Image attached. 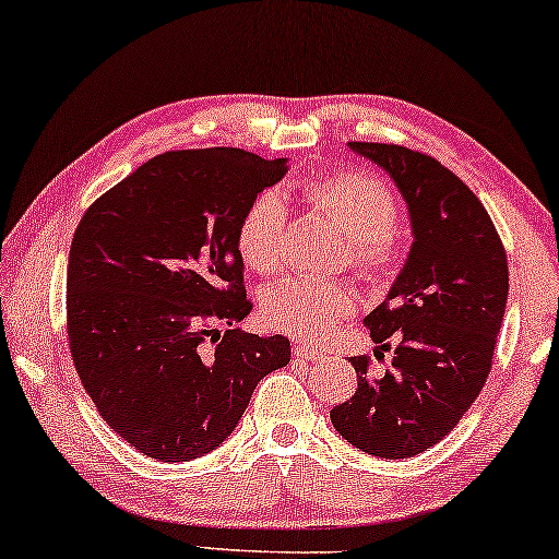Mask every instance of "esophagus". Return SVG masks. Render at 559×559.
Returning <instances> with one entry per match:
<instances>
[{"label":"esophagus","instance_id":"1","mask_svg":"<svg viewBox=\"0 0 559 559\" xmlns=\"http://www.w3.org/2000/svg\"><path fill=\"white\" fill-rule=\"evenodd\" d=\"M292 352H295V357L305 359V362H314V359H322L324 357L322 352H317L314 347H309V345H302V342H297V345L292 347Z\"/></svg>","mask_w":559,"mask_h":559}]
</instances>
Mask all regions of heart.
<instances>
[{
	"label": "heart",
	"mask_w": 559,
	"mask_h": 559,
	"mask_svg": "<svg viewBox=\"0 0 559 559\" xmlns=\"http://www.w3.org/2000/svg\"><path fill=\"white\" fill-rule=\"evenodd\" d=\"M307 200L337 222L349 237V260L365 272H377L390 262V235L397 222V204L380 179L340 171L309 179ZM287 200L280 190L254 197L237 229V247L247 267L272 274L285 264ZM357 297L345 282L314 277H287L272 285L262 299V317L270 328L305 342H320L334 324L355 312Z\"/></svg>",
	"instance_id": "1"
}]
</instances>
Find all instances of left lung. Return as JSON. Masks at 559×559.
Wrapping results in <instances>:
<instances>
[{"label": "left lung", "instance_id": "1", "mask_svg": "<svg viewBox=\"0 0 559 559\" xmlns=\"http://www.w3.org/2000/svg\"><path fill=\"white\" fill-rule=\"evenodd\" d=\"M347 147L397 187L412 245L384 302L365 317L374 345L400 340L392 369L372 377L365 357H352L357 390L330 419L352 448L405 460L452 432L483 392L508 307V254L483 202L440 162L397 144Z\"/></svg>", "mask_w": 559, "mask_h": 559}]
</instances>
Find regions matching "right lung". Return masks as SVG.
<instances>
[{"mask_svg":"<svg viewBox=\"0 0 559 559\" xmlns=\"http://www.w3.org/2000/svg\"><path fill=\"white\" fill-rule=\"evenodd\" d=\"M287 157L167 152L102 194L74 231L67 334L84 390L147 457L190 462L229 440L289 340L231 330L252 312L237 229ZM219 326L228 332L221 334Z\"/></svg>","mask_w":559,"mask_h":559,"instance_id":"obj_1","label":"right lung"}]
</instances>
